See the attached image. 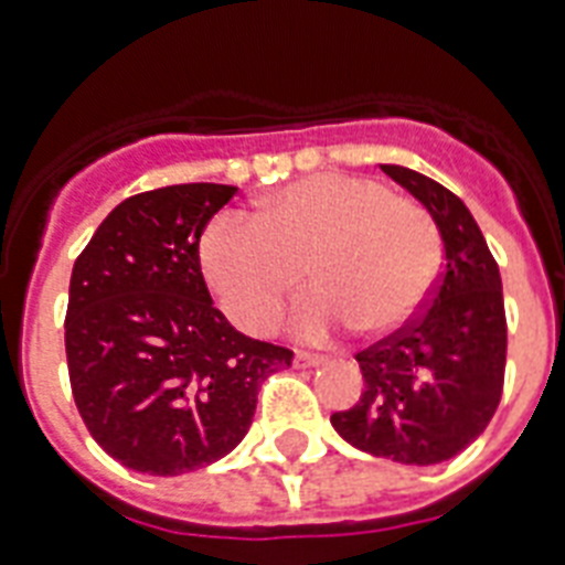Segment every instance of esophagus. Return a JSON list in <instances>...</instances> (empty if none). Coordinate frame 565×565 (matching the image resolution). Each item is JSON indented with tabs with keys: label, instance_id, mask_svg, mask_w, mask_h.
Returning <instances> with one entry per match:
<instances>
[{
	"label": "esophagus",
	"instance_id": "34e87169",
	"mask_svg": "<svg viewBox=\"0 0 565 565\" xmlns=\"http://www.w3.org/2000/svg\"><path fill=\"white\" fill-rule=\"evenodd\" d=\"M319 363H322V358L310 352H296V358H292V366H296V370H313Z\"/></svg>",
	"mask_w": 565,
	"mask_h": 565
}]
</instances>
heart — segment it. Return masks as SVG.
Here are the masks:
<instances>
[{
	"label": "heart",
	"instance_id": "obj_1",
	"mask_svg": "<svg viewBox=\"0 0 565 565\" xmlns=\"http://www.w3.org/2000/svg\"><path fill=\"white\" fill-rule=\"evenodd\" d=\"M443 246L422 204L395 199L384 184L354 175H313L266 195L255 220L222 213L199 237V266L225 317L248 334L292 313L301 340L322 343L343 328L384 337L411 322L428 301Z\"/></svg>",
	"mask_w": 565,
	"mask_h": 565
}]
</instances>
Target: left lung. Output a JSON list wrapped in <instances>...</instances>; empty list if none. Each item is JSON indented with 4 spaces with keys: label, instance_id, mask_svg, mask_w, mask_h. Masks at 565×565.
<instances>
[{
    "label": "left lung",
    "instance_id": "left-lung-1",
    "mask_svg": "<svg viewBox=\"0 0 565 565\" xmlns=\"http://www.w3.org/2000/svg\"><path fill=\"white\" fill-rule=\"evenodd\" d=\"M430 213L446 266L413 326L358 354L361 402L331 416L345 443L404 466H434L481 437L501 402L508 319L499 264L460 199L428 175L381 163Z\"/></svg>",
    "mask_w": 565,
    "mask_h": 565
}]
</instances>
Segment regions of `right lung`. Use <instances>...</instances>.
<instances>
[{"mask_svg": "<svg viewBox=\"0 0 565 565\" xmlns=\"http://www.w3.org/2000/svg\"><path fill=\"white\" fill-rule=\"evenodd\" d=\"M237 195L172 184L119 202L70 278L66 363L93 439L128 469L184 475L239 446L290 349L239 334L199 266V237Z\"/></svg>", "mask_w": 565, "mask_h": 565, "instance_id": "obj_1", "label": "right lung"}]
</instances>
